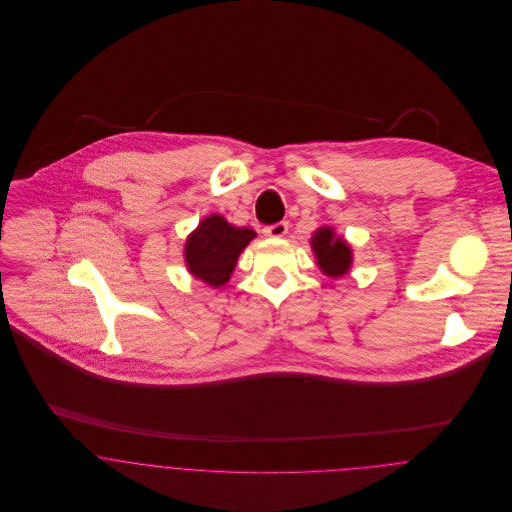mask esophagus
I'll return each mask as SVG.
<instances>
[{
  "label": "esophagus",
  "instance_id": "esophagus-1",
  "mask_svg": "<svg viewBox=\"0 0 512 512\" xmlns=\"http://www.w3.org/2000/svg\"><path fill=\"white\" fill-rule=\"evenodd\" d=\"M288 228H290L288 222H276V224L266 226V228H264V234H266V236H272V238H282V236H286Z\"/></svg>",
  "mask_w": 512,
  "mask_h": 512
}]
</instances>
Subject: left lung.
<instances>
[{"label": "left lung", "mask_w": 512, "mask_h": 512, "mask_svg": "<svg viewBox=\"0 0 512 512\" xmlns=\"http://www.w3.org/2000/svg\"><path fill=\"white\" fill-rule=\"evenodd\" d=\"M311 248L317 258V266L325 276L341 278L351 270L353 250L341 236H335L331 226H321L315 230L311 236Z\"/></svg>", "instance_id": "1"}]
</instances>
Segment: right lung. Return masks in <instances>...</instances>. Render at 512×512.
<instances>
[{
  "label": "right lung",
  "instance_id": "1",
  "mask_svg": "<svg viewBox=\"0 0 512 512\" xmlns=\"http://www.w3.org/2000/svg\"><path fill=\"white\" fill-rule=\"evenodd\" d=\"M256 238L252 228H238L220 215L201 220L185 242V264L205 284L220 288L230 280L240 252Z\"/></svg>",
  "mask_w": 512,
  "mask_h": 512
}]
</instances>
